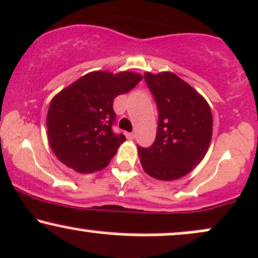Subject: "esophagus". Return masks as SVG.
Wrapping results in <instances>:
<instances>
[{
  "label": "esophagus",
  "instance_id": "obj_1",
  "mask_svg": "<svg viewBox=\"0 0 258 258\" xmlns=\"http://www.w3.org/2000/svg\"><path fill=\"white\" fill-rule=\"evenodd\" d=\"M126 137L128 138V140H134V138H135V134H132V132H131V134H130V132H127Z\"/></svg>",
  "mask_w": 258,
  "mask_h": 258
}]
</instances>
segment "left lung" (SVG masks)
I'll return each mask as SVG.
<instances>
[{
  "instance_id": "obj_1",
  "label": "left lung",
  "mask_w": 258,
  "mask_h": 258,
  "mask_svg": "<svg viewBox=\"0 0 258 258\" xmlns=\"http://www.w3.org/2000/svg\"><path fill=\"white\" fill-rule=\"evenodd\" d=\"M144 79L159 112L157 137L148 148L138 146L143 170L157 180L187 175L202 161L211 144L213 117L206 99L175 73L146 72Z\"/></svg>"
}]
</instances>
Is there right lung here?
Masks as SVG:
<instances>
[{"label": "right lung", "instance_id": "obj_1", "mask_svg": "<svg viewBox=\"0 0 258 258\" xmlns=\"http://www.w3.org/2000/svg\"><path fill=\"white\" fill-rule=\"evenodd\" d=\"M142 78L135 72L95 71L57 93L46 117L49 144L57 159L82 174L106 168L126 141L112 132L114 99Z\"/></svg>", "mask_w": 258, "mask_h": 258}]
</instances>
